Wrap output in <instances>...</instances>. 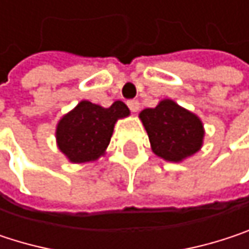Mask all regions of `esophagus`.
Segmentation results:
<instances>
[{"label": "esophagus", "instance_id": "esophagus-1", "mask_svg": "<svg viewBox=\"0 0 249 249\" xmlns=\"http://www.w3.org/2000/svg\"><path fill=\"white\" fill-rule=\"evenodd\" d=\"M126 105H128V108L131 109V112H138V109H140V102H138V101H135V99L128 101V102H126Z\"/></svg>", "mask_w": 249, "mask_h": 249}]
</instances>
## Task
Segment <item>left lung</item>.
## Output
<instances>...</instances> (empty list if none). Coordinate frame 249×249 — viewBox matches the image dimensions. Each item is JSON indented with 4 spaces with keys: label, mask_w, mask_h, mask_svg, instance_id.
Here are the masks:
<instances>
[{
    "label": "left lung",
    "mask_w": 249,
    "mask_h": 249,
    "mask_svg": "<svg viewBox=\"0 0 249 249\" xmlns=\"http://www.w3.org/2000/svg\"><path fill=\"white\" fill-rule=\"evenodd\" d=\"M153 153L170 163H180L196 154L205 138L202 120L172 99L140 112Z\"/></svg>",
    "instance_id": "obj_1"
}]
</instances>
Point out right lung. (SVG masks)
<instances>
[{"label": "right lung", "mask_w": 249, "mask_h": 249, "mask_svg": "<svg viewBox=\"0 0 249 249\" xmlns=\"http://www.w3.org/2000/svg\"><path fill=\"white\" fill-rule=\"evenodd\" d=\"M128 115L123 101H115L109 108L80 101L56 125L57 148L71 163L96 161L105 156L117 121Z\"/></svg>", "instance_id": "right-lung-1"}]
</instances>
